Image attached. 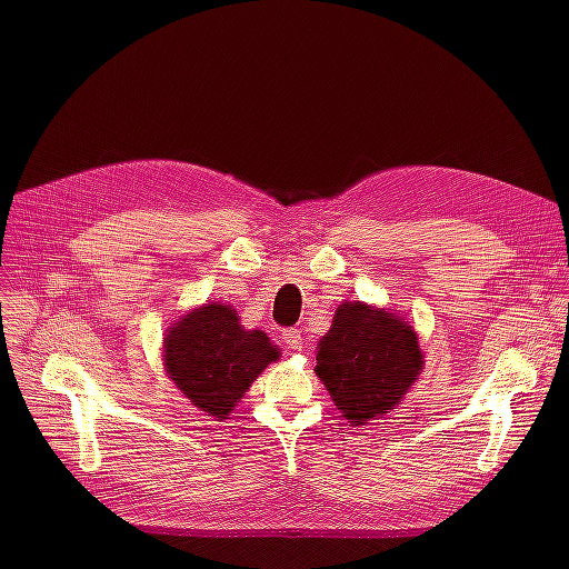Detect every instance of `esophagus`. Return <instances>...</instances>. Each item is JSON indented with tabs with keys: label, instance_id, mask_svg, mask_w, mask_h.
I'll return each instance as SVG.
<instances>
[{
	"label": "esophagus",
	"instance_id": "obj_1",
	"mask_svg": "<svg viewBox=\"0 0 569 569\" xmlns=\"http://www.w3.org/2000/svg\"><path fill=\"white\" fill-rule=\"evenodd\" d=\"M283 343L290 348V350H300L302 348V332L300 330H283Z\"/></svg>",
	"mask_w": 569,
	"mask_h": 569
}]
</instances>
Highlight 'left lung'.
Masks as SVG:
<instances>
[{"label":"left lung","mask_w":569,"mask_h":569,"mask_svg":"<svg viewBox=\"0 0 569 569\" xmlns=\"http://www.w3.org/2000/svg\"><path fill=\"white\" fill-rule=\"evenodd\" d=\"M422 365L412 327L365 302H343L316 350V376L352 427L399 406Z\"/></svg>","instance_id":"1"}]
</instances>
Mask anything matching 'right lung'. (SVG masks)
I'll use <instances>...</instances> for the list:
<instances>
[{"label": "right lung", "instance_id": "obj_1", "mask_svg": "<svg viewBox=\"0 0 569 569\" xmlns=\"http://www.w3.org/2000/svg\"><path fill=\"white\" fill-rule=\"evenodd\" d=\"M279 357L264 332L244 330L234 309L219 302L179 318L163 341L168 378L217 420H228L251 382Z\"/></svg>", "mask_w": 569, "mask_h": 569}]
</instances>
